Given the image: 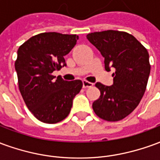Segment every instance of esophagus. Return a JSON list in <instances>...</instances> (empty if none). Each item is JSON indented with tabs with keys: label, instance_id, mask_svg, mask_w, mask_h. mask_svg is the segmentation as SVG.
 <instances>
[{
	"label": "esophagus",
	"instance_id": "34e87169",
	"mask_svg": "<svg viewBox=\"0 0 160 160\" xmlns=\"http://www.w3.org/2000/svg\"><path fill=\"white\" fill-rule=\"evenodd\" d=\"M82 83H83V88H89V87H92L93 86V84L87 81V80H83Z\"/></svg>",
	"mask_w": 160,
	"mask_h": 160
}]
</instances>
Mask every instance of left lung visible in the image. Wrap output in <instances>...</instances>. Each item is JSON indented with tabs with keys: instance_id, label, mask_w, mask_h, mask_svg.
Returning a JSON list of instances; mask_svg holds the SVG:
<instances>
[{
	"instance_id": "left-lung-1",
	"label": "left lung",
	"mask_w": 160,
	"mask_h": 160,
	"mask_svg": "<svg viewBox=\"0 0 160 160\" xmlns=\"http://www.w3.org/2000/svg\"><path fill=\"white\" fill-rule=\"evenodd\" d=\"M87 38L104 57L105 69L115 68L112 86L95 84L100 96L92 103V109L103 120H122L137 107L144 95L151 70L149 54L125 32L108 30L88 33Z\"/></svg>"
}]
</instances>
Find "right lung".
Returning <instances> with one entry per match:
<instances>
[{"mask_svg":"<svg viewBox=\"0 0 160 160\" xmlns=\"http://www.w3.org/2000/svg\"><path fill=\"white\" fill-rule=\"evenodd\" d=\"M76 34L43 32L32 37L18 49L15 69L20 93L38 120L56 123L68 116L73 99L82 88L80 80L66 81L52 75L66 66L64 56L76 44Z\"/></svg>","mask_w":160,"mask_h":160,"instance_id":"add662e5","label":"right lung"}]
</instances>
